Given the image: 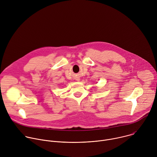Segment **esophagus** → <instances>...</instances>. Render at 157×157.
<instances>
[{"mask_svg": "<svg viewBox=\"0 0 157 157\" xmlns=\"http://www.w3.org/2000/svg\"><path fill=\"white\" fill-rule=\"evenodd\" d=\"M77 81H79L80 80V78H76V79Z\"/></svg>", "mask_w": 157, "mask_h": 157, "instance_id": "obj_1", "label": "esophagus"}]
</instances>
